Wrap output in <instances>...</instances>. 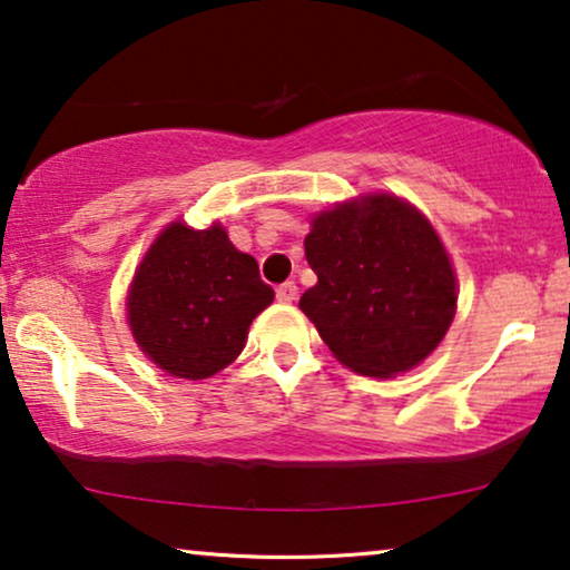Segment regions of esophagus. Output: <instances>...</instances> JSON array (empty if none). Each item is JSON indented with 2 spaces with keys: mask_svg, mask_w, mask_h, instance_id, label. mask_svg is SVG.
<instances>
[{
  "mask_svg": "<svg viewBox=\"0 0 570 570\" xmlns=\"http://www.w3.org/2000/svg\"><path fill=\"white\" fill-rule=\"evenodd\" d=\"M295 298H298V285H295L293 279H287V283L277 287V301L279 303H293Z\"/></svg>",
  "mask_w": 570,
  "mask_h": 570,
  "instance_id": "1",
  "label": "esophagus"
}]
</instances>
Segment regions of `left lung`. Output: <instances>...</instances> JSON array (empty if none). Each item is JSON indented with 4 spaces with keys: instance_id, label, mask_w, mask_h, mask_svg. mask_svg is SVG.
<instances>
[{
    "instance_id": "1",
    "label": "left lung",
    "mask_w": 570,
    "mask_h": 570,
    "mask_svg": "<svg viewBox=\"0 0 570 570\" xmlns=\"http://www.w3.org/2000/svg\"><path fill=\"white\" fill-rule=\"evenodd\" d=\"M303 246L318 283L298 306L347 368L394 376L439 347L456 279L415 207L389 194L347 202L318 215Z\"/></svg>"
}]
</instances>
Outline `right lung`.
Returning <instances> with one entry per match:
<instances>
[{"mask_svg":"<svg viewBox=\"0 0 570 570\" xmlns=\"http://www.w3.org/2000/svg\"><path fill=\"white\" fill-rule=\"evenodd\" d=\"M275 298L254 256L220 225H168L139 264L129 291V326L155 365L178 379H209L244 350L248 324Z\"/></svg>","mask_w":570,"mask_h":570,"instance_id":"right-lung-1","label":"right lung"}]
</instances>
